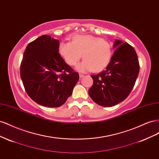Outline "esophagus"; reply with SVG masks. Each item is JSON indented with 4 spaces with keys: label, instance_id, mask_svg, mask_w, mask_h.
I'll list each match as a JSON object with an SVG mask.
<instances>
[{
    "label": "esophagus",
    "instance_id": "esophagus-1",
    "mask_svg": "<svg viewBox=\"0 0 159 159\" xmlns=\"http://www.w3.org/2000/svg\"><path fill=\"white\" fill-rule=\"evenodd\" d=\"M84 77V74H80V78H82Z\"/></svg>",
    "mask_w": 159,
    "mask_h": 159
}]
</instances>
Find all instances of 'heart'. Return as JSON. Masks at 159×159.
I'll list each match as a JSON object with an SVG mask.
<instances>
[{
  "mask_svg": "<svg viewBox=\"0 0 159 159\" xmlns=\"http://www.w3.org/2000/svg\"><path fill=\"white\" fill-rule=\"evenodd\" d=\"M58 51L70 66L78 64L83 55L84 61L77 66L81 72L102 71L109 65L113 56L110 42L91 35H75L71 42H61Z\"/></svg>",
  "mask_w": 159,
  "mask_h": 159,
  "instance_id": "1",
  "label": "heart"
}]
</instances>
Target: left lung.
<instances>
[{
	"label": "left lung",
	"mask_w": 159,
	"mask_h": 159,
	"mask_svg": "<svg viewBox=\"0 0 159 159\" xmlns=\"http://www.w3.org/2000/svg\"><path fill=\"white\" fill-rule=\"evenodd\" d=\"M114 47L117 48L106 70L91 75L93 83L89 89V95L95 103L103 107L114 106L128 97L140 68L133 46L116 40Z\"/></svg>",
	"instance_id": "left-lung-1"
}]
</instances>
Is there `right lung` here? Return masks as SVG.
<instances>
[{"mask_svg": "<svg viewBox=\"0 0 159 159\" xmlns=\"http://www.w3.org/2000/svg\"><path fill=\"white\" fill-rule=\"evenodd\" d=\"M58 40L48 35L36 38L26 48L20 64V77L29 97L48 107L63 105L72 94L79 74L59 54Z\"/></svg>", "mask_w": 159, "mask_h": 159, "instance_id": "right-lung-1", "label": "right lung"}]
</instances>
